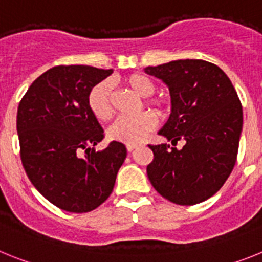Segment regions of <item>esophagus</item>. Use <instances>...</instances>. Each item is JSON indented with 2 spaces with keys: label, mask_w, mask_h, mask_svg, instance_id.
Returning <instances> with one entry per match:
<instances>
[{
  "label": "esophagus",
  "mask_w": 262,
  "mask_h": 262,
  "mask_svg": "<svg viewBox=\"0 0 262 262\" xmlns=\"http://www.w3.org/2000/svg\"><path fill=\"white\" fill-rule=\"evenodd\" d=\"M136 147H138V144H126V148L128 152H133Z\"/></svg>",
  "instance_id": "34e87169"
}]
</instances>
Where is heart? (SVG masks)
<instances>
[{
	"instance_id": "1",
	"label": "heart",
	"mask_w": 262,
	"mask_h": 262,
	"mask_svg": "<svg viewBox=\"0 0 262 262\" xmlns=\"http://www.w3.org/2000/svg\"><path fill=\"white\" fill-rule=\"evenodd\" d=\"M124 85L134 90L138 96L144 97L147 106L164 111L169 105L166 97L152 96L156 85L148 76L143 73H131L123 77ZM88 107L96 119L107 122L113 117V105H111V85L107 81H101L90 89L88 94ZM157 123V118L149 111H144L136 117H123L115 122L107 129V136L111 140L126 143V144H138L151 133Z\"/></svg>"
}]
</instances>
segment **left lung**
I'll return each mask as SVG.
<instances>
[{
    "mask_svg": "<svg viewBox=\"0 0 262 262\" xmlns=\"http://www.w3.org/2000/svg\"><path fill=\"white\" fill-rule=\"evenodd\" d=\"M165 82L172 114L160 135L168 144L148 145L154 160L147 166L152 186L173 203L190 206L214 195L230 177L237 159L243 107L232 82L205 60L186 59L145 68Z\"/></svg>",
    "mask_w": 262,
    "mask_h": 262,
    "instance_id": "left-lung-1",
    "label": "left lung"
}]
</instances>
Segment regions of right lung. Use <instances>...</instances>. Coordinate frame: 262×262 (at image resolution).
I'll return each mask as SVG.
<instances>
[{"label":"right lung","instance_id":"1","mask_svg":"<svg viewBox=\"0 0 262 262\" xmlns=\"http://www.w3.org/2000/svg\"><path fill=\"white\" fill-rule=\"evenodd\" d=\"M113 69L57 66L39 76L20 99L17 114L20 160L36 190L69 212H89L110 196L127 149L105 138L88 107L90 89ZM82 153L85 154L84 157Z\"/></svg>","mask_w":262,"mask_h":262}]
</instances>
